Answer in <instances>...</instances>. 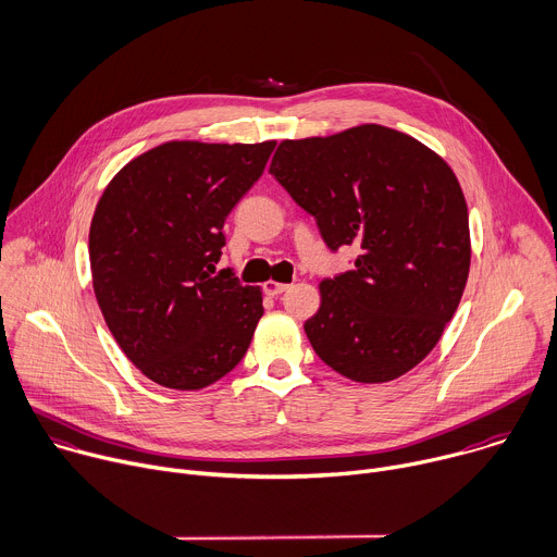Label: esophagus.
<instances>
[{"label": "esophagus", "instance_id": "34e87169", "mask_svg": "<svg viewBox=\"0 0 557 557\" xmlns=\"http://www.w3.org/2000/svg\"><path fill=\"white\" fill-rule=\"evenodd\" d=\"M287 283H278V281H268L265 285H263V289H265V294H270V296H278V294H283V292H287Z\"/></svg>", "mask_w": 557, "mask_h": 557}]
</instances>
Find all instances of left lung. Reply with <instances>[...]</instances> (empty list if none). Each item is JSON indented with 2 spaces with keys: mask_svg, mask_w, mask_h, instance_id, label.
I'll list each match as a JSON object with an SVG mask.
<instances>
[{
  "mask_svg": "<svg viewBox=\"0 0 557 557\" xmlns=\"http://www.w3.org/2000/svg\"><path fill=\"white\" fill-rule=\"evenodd\" d=\"M270 173L318 224L331 252L356 246V268L320 283L305 322L318 358L380 384L438 343L470 272L468 203L453 169L419 140L362 125L283 140Z\"/></svg>",
  "mask_w": 557,
  "mask_h": 557,
  "instance_id": "8db88e82",
  "label": "left lung"
}]
</instances>
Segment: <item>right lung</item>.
Wrapping results in <instances>:
<instances>
[{
    "mask_svg": "<svg viewBox=\"0 0 557 557\" xmlns=\"http://www.w3.org/2000/svg\"><path fill=\"white\" fill-rule=\"evenodd\" d=\"M276 143H164L119 171L98 199L89 265L125 356L156 384L199 391L246 356L263 296L214 263L224 221Z\"/></svg>",
    "mask_w": 557,
    "mask_h": 557,
    "instance_id": "1",
    "label": "right lung"
}]
</instances>
